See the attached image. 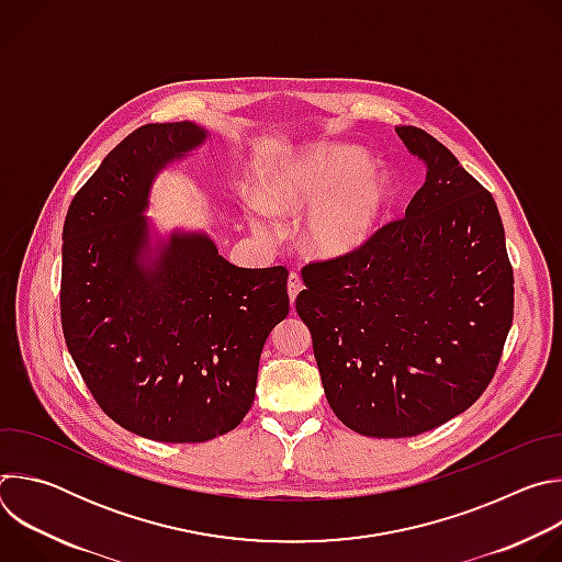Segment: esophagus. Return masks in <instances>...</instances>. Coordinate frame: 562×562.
Instances as JSON below:
<instances>
[{"label":"esophagus","instance_id":"obj_1","mask_svg":"<svg viewBox=\"0 0 562 562\" xmlns=\"http://www.w3.org/2000/svg\"><path fill=\"white\" fill-rule=\"evenodd\" d=\"M286 291H289V300H291V304H293V302H295V297H297V293L302 291V280H300V276H297V273H291V276H289Z\"/></svg>","mask_w":562,"mask_h":562}]
</instances>
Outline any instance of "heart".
<instances>
[{"instance_id": "1", "label": "heart", "mask_w": 562, "mask_h": 562, "mask_svg": "<svg viewBox=\"0 0 562 562\" xmlns=\"http://www.w3.org/2000/svg\"><path fill=\"white\" fill-rule=\"evenodd\" d=\"M391 202L386 173L369 167L358 146L319 144L291 157L260 180L258 202H249L251 228L273 233L267 213L302 215L304 249L323 260H340L364 249Z\"/></svg>"}]
</instances>
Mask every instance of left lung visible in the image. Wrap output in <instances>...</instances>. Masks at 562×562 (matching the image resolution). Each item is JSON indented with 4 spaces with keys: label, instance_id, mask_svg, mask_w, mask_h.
Instances as JSON below:
<instances>
[{
    "label": "left lung",
    "instance_id": "1",
    "mask_svg": "<svg viewBox=\"0 0 562 562\" xmlns=\"http://www.w3.org/2000/svg\"><path fill=\"white\" fill-rule=\"evenodd\" d=\"M395 133L427 165L425 184L364 249L304 267L295 300L329 407L371 438L418 436L469 409L514 317L492 193L423 128Z\"/></svg>",
    "mask_w": 562,
    "mask_h": 562
}]
</instances>
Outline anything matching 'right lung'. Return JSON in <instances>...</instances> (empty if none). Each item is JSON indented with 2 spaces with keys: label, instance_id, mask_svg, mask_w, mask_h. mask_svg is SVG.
<instances>
[{
  "label": "right lung",
  "instance_id": "add662e5",
  "mask_svg": "<svg viewBox=\"0 0 562 562\" xmlns=\"http://www.w3.org/2000/svg\"><path fill=\"white\" fill-rule=\"evenodd\" d=\"M209 139L195 122L124 137L72 198L61 231V329L102 412L157 442H204L254 405L286 269H243L209 233H159L146 211L167 167Z\"/></svg>",
  "mask_w": 562,
  "mask_h": 562
}]
</instances>
